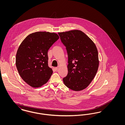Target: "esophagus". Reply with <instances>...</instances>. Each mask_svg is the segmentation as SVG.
I'll return each mask as SVG.
<instances>
[{
	"instance_id": "1",
	"label": "esophagus",
	"mask_w": 125,
	"mask_h": 125,
	"mask_svg": "<svg viewBox=\"0 0 125 125\" xmlns=\"http://www.w3.org/2000/svg\"><path fill=\"white\" fill-rule=\"evenodd\" d=\"M55 69L56 70V71H57V70H58V69H59V67H56L55 68Z\"/></svg>"
}]
</instances>
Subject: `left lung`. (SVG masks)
Instances as JSON below:
<instances>
[{
    "instance_id": "8db88e82",
    "label": "left lung",
    "mask_w": 125,
    "mask_h": 125,
    "mask_svg": "<svg viewBox=\"0 0 125 125\" xmlns=\"http://www.w3.org/2000/svg\"><path fill=\"white\" fill-rule=\"evenodd\" d=\"M58 34L68 55V73L63 79V82L73 90H82L91 83L98 70L97 49L93 41L81 30Z\"/></svg>"
}]
</instances>
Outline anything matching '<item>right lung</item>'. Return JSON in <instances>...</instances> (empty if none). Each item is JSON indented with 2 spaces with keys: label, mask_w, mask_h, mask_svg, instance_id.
<instances>
[{
  "label": "right lung",
  "mask_w": 125,
  "mask_h": 125,
  "mask_svg": "<svg viewBox=\"0 0 125 125\" xmlns=\"http://www.w3.org/2000/svg\"><path fill=\"white\" fill-rule=\"evenodd\" d=\"M59 39L56 33L36 32L21 43L16 55V66L21 78L33 88L47 83L52 74L48 64V51Z\"/></svg>",
  "instance_id": "right-lung-1"
}]
</instances>
